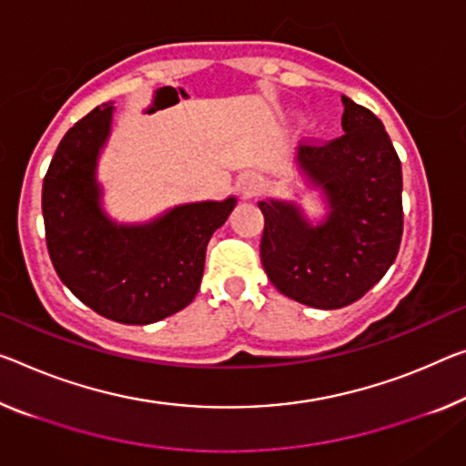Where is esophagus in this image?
I'll return each mask as SVG.
<instances>
[{"label":"esophagus","mask_w":466,"mask_h":466,"mask_svg":"<svg viewBox=\"0 0 466 466\" xmlns=\"http://www.w3.org/2000/svg\"><path fill=\"white\" fill-rule=\"evenodd\" d=\"M262 189V177L256 173H243L238 178V191L241 198H252Z\"/></svg>","instance_id":"obj_1"}]
</instances>
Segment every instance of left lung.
Here are the masks:
<instances>
[{"label":"left lung","mask_w":466,"mask_h":466,"mask_svg":"<svg viewBox=\"0 0 466 466\" xmlns=\"http://www.w3.org/2000/svg\"><path fill=\"white\" fill-rule=\"evenodd\" d=\"M341 137L299 146L296 162L323 191L327 217L310 225L293 202H258L262 267L299 304L335 310L360 299L393 264L402 241V164L373 112L341 96Z\"/></svg>","instance_id":"left-lung-1"}]
</instances>
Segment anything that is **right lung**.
I'll return each mask as SVG.
<instances>
[{
	"label": "right lung",
	"instance_id": "obj_1",
	"mask_svg": "<svg viewBox=\"0 0 466 466\" xmlns=\"http://www.w3.org/2000/svg\"><path fill=\"white\" fill-rule=\"evenodd\" d=\"M114 106L68 128L43 178L47 252L62 283L102 317L149 325L183 310L204 275L206 246L225 225L235 198L183 204L146 225H118L102 210L97 158Z\"/></svg>",
	"mask_w": 466,
	"mask_h": 466
}]
</instances>
